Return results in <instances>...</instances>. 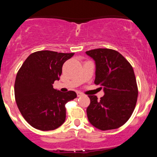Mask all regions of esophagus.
<instances>
[{"mask_svg": "<svg viewBox=\"0 0 157 157\" xmlns=\"http://www.w3.org/2000/svg\"><path fill=\"white\" fill-rule=\"evenodd\" d=\"M77 95H78V97H81V96H83L84 94L82 92H77Z\"/></svg>", "mask_w": 157, "mask_h": 157, "instance_id": "34e87169", "label": "esophagus"}]
</instances>
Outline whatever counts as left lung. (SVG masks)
<instances>
[{
	"mask_svg": "<svg viewBox=\"0 0 157 157\" xmlns=\"http://www.w3.org/2000/svg\"><path fill=\"white\" fill-rule=\"evenodd\" d=\"M85 53L94 61V84L100 85L105 93L100 100L88 95V121L101 131L117 129L128 121L136 106L138 90L133 68L113 49H95Z\"/></svg>",
	"mask_w": 157,
	"mask_h": 157,
	"instance_id": "8db88e82",
	"label": "left lung"
}]
</instances>
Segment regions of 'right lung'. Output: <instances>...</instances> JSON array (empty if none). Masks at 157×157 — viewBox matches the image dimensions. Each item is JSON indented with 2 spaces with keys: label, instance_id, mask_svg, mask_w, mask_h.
<instances>
[{
  "label": "right lung",
  "instance_id": "obj_1",
  "mask_svg": "<svg viewBox=\"0 0 157 157\" xmlns=\"http://www.w3.org/2000/svg\"><path fill=\"white\" fill-rule=\"evenodd\" d=\"M75 53L38 51L30 54L17 74L14 94L17 105L26 121L36 129L52 131L66 121V104L77 97L75 91L53 88L63 66Z\"/></svg>",
  "mask_w": 157,
  "mask_h": 157
}]
</instances>
